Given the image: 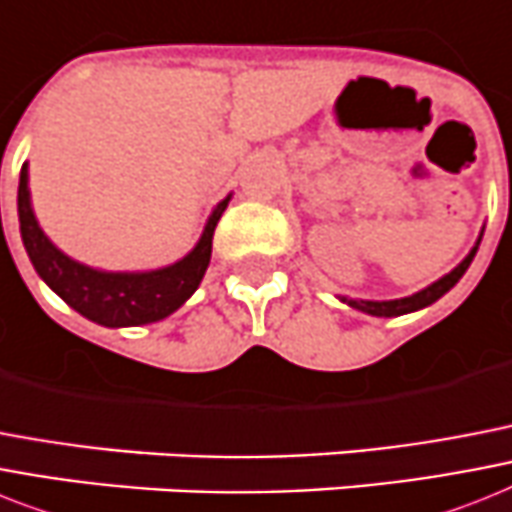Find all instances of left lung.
<instances>
[{
	"instance_id": "obj_1",
	"label": "left lung",
	"mask_w": 512,
	"mask_h": 512,
	"mask_svg": "<svg viewBox=\"0 0 512 512\" xmlns=\"http://www.w3.org/2000/svg\"><path fill=\"white\" fill-rule=\"evenodd\" d=\"M476 249H471V255L465 257L463 263L458 265V268L452 270V273H447L444 278H439L436 284H431L429 289H423V292L413 294V297H405V299H392V302H365V299H347V305L357 307V310H363V313H371V315H381V318H392V315H405V313H413V310H421V307L431 305V302H436V299L442 297V294H447L452 289V286L458 284L460 278H463V273L468 270V265H471L473 255H476Z\"/></svg>"
}]
</instances>
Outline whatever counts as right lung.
Returning <instances> with one entry per match:
<instances>
[{"label":"right lung","instance_id":"1","mask_svg":"<svg viewBox=\"0 0 512 512\" xmlns=\"http://www.w3.org/2000/svg\"><path fill=\"white\" fill-rule=\"evenodd\" d=\"M228 199L215 207L199 244L191 249L181 263L152 273H102L70 260L49 242L31 213L28 199V170L20 168L18 215L20 236L26 244L33 268L54 292L60 294L73 310L102 326H141V323L162 321L165 315L184 305L194 294L213 252V231Z\"/></svg>","mask_w":512,"mask_h":512}]
</instances>
